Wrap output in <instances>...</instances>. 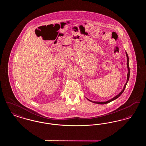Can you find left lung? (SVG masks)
Masks as SVG:
<instances>
[{"mask_svg": "<svg viewBox=\"0 0 146 146\" xmlns=\"http://www.w3.org/2000/svg\"><path fill=\"white\" fill-rule=\"evenodd\" d=\"M126 57H127V68H128V73H127V81H126V84H125V85H124V88H123V90L121 91V92H120L118 95H117L116 96L113 97V98H111V99L110 100H108V101H106V102H95V101H91V100L88 99L90 101L92 102H93V103H95V104H108V103H110V102H111L112 101H113V100H114L117 99V98L119 97V96H120L123 94V92H124V91L125 90V88H126V84L127 83V82H128V80H129V77H130V68H129V56H128V55H127V52H126Z\"/></svg>", "mask_w": 146, "mask_h": 146, "instance_id": "left-lung-1", "label": "left lung"}]
</instances>
